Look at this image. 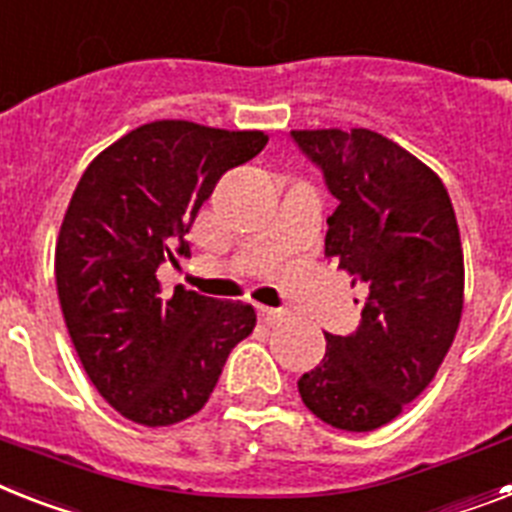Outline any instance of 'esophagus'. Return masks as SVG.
I'll use <instances>...</instances> for the list:
<instances>
[{"label": "esophagus", "instance_id": "34e87169", "mask_svg": "<svg viewBox=\"0 0 512 512\" xmlns=\"http://www.w3.org/2000/svg\"><path fill=\"white\" fill-rule=\"evenodd\" d=\"M257 315H260V321H263V323H278V321H284V313H281V310H276V307L260 305V307H257Z\"/></svg>", "mask_w": 512, "mask_h": 512}]
</instances>
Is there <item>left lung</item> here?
Returning <instances> with one entry per match:
<instances>
[{
  "label": "left lung",
  "instance_id": "left-lung-1",
  "mask_svg": "<svg viewBox=\"0 0 512 512\" xmlns=\"http://www.w3.org/2000/svg\"><path fill=\"white\" fill-rule=\"evenodd\" d=\"M339 202L326 257L368 289L360 326L326 334V355L299 378L323 423L373 431L431 384L463 313V247L450 194L434 170L368 128L292 131Z\"/></svg>",
  "mask_w": 512,
  "mask_h": 512
}]
</instances>
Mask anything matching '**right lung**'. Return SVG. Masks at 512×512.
I'll use <instances>...</instances> for the list:
<instances>
[{"label":"right lung","mask_w":512,"mask_h":512,"mask_svg":"<svg viewBox=\"0 0 512 512\" xmlns=\"http://www.w3.org/2000/svg\"><path fill=\"white\" fill-rule=\"evenodd\" d=\"M263 131L155 120L94 157L62 220L54 278L65 326L91 384L120 415L170 426L210 400L255 307L178 284L157 268L191 257L199 207L226 170L263 152Z\"/></svg>","instance_id":"obj_1"}]
</instances>
